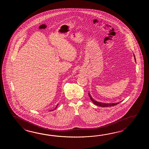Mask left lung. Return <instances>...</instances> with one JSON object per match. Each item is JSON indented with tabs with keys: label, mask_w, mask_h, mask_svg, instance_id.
Wrapping results in <instances>:
<instances>
[{
	"label": "left lung",
	"mask_w": 149,
	"mask_h": 149,
	"mask_svg": "<svg viewBox=\"0 0 149 149\" xmlns=\"http://www.w3.org/2000/svg\"><path fill=\"white\" fill-rule=\"evenodd\" d=\"M134 58H135V60L136 61V59H135V56L134 54ZM88 95L90 97V98H91V101L94 103V104L96 105H97V106H100V107H113V106L116 105H117L118 104H119V102H118V103H102V102H99L95 101V100H94L93 98H92V96H91L90 94H89V93H88Z\"/></svg>",
	"instance_id": "1"
}]
</instances>
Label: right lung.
Listing matches in <instances>:
<instances>
[{
  "label": "right lung",
  "mask_w": 149,
  "mask_h": 149,
  "mask_svg": "<svg viewBox=\"0 0 149 149\" xmlns=\"http://www.w3.org/2000/svg\"><path fill=\"white\" fill-rule=\"evenodd\" d=\"M58 104H57V105H56V108H55V110L56 109V108H57V105H58Z\"/></svg>",
  "instance_id": "1"
}]
</instances>
